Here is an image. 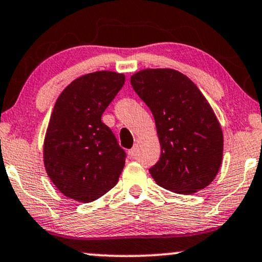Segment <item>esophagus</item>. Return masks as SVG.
Here are the masks:
<instances>
[{
	"label": "esophagus",
	"mask_w": 262,
	"mask_h": 262,
	"mask_svg": "<svg viewBox=\"0 0 262 262\" xmlns=\"http://www.w3.org/2000/svg\"><path fill=\"white\" fill-rule=\"evenodd\" d=\"M136 153H137V149L134 147V148H132V149L128 150V157H130L131 159H134V158L136 157Z\"/></svg>",
	"instance_id": "esophagus-1"
}]
</instances>
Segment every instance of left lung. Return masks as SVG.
<instances>
[{"mask_svg":"<svg viewBox=\"0 0 262 262\" xmlns=\"http://www.w3.org/2000/svg\"><path fill=\"white\" fill-rule=\"evenodd\" d=\"M131 85L156 120L161 154L149 169L154 181L179 194L209 186L221 166L224 135L195 83L173 69H144Z\"/></svg>","mask_w":262,"mask_h":262,"instance_id":"8db88e82","label":"left lung"}]
</instances>
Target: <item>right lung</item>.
Instances as JSON below:
<instances>
[{
    "label": "right lung",
    "instance_id": "add662e5",
    "mask_svg": "<svg viewBox=\"0 0 262 262\" xmlns=\"http://www.w3.org/2000/svg\"><path fill=\"white\" fill-rule=\"evenodd\" d=\"M124 83V74L103 70L77 77L58 97L45 137L43 163L68 198L93 202L118 183L126 153L101 118Z\"/></svg>",
    "mask_w": 262,
    "mask_h": 262
}]
</instances>
